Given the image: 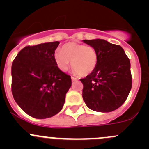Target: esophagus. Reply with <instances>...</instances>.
Here are the masks:
<instances>
[{"instance_id": "34e87169", "label": "esophagus", "mask_w": 149, "mask_h": 149, "mask_svg": "<svg viewBox=\"0 0 149 149\" xmlns=\"http://www.w3.org/2000/svg\"><path fill=\"white\" fill-rule=\"evenodd\" d=\"M71 79H72V81H76V80H78L77 78L73 77V76H71Z\"/></svg>"}]
</instances>
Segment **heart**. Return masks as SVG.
<instances>
[{
  "mask_svg": "<svg viewBox=\"0 0 149 149\" xmlns=\"http://www.w3.org/2000/svg\"><path fill=\"white\" fill-rule=\"evenodd\" d=\"M54 57L60 70L66 71L71 61L73 71L81 76L92 73L98 63V55L93 47L73 42L64 45L62 51H55Z\"/></svg>",
  "mask_w": 149,
  "mask_h": 149,
  "instance_id": "1",
  "label": "heart"
}]
</instances>
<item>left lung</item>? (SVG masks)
Masks as SVG:
<instances>
[{"label": "left lung", "mask_w": 149, "mask_h": 149, "mask_svg": "<svg viewBox=\"0 0 149 149\" xmlns=\"http://www.w3.org/2000/svg\"><path fill=\"white\" fill-rule=\"evenodd\" d=\"M96 49L98 63L92 73L80 79L84 101L96 112L115 110L127 100L132 87L130 60L121 46L101 39L84 40Z\"/></svg>", "instance_id": "8db88e82"}]
</instances>
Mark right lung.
Here are the masks:
<instances>
[{"label":"right lung","instance_id":"right-lung-1","mask_svg":"<svg viewBox=\"0 0 149 149\" xmlns=\"http://www.w3.org/2000/svg\"><path fill=\"white\" fill-rule=\"evenodd\" d=\"M59 44L26 46L12 63V94L22 110L32 118L45 119L58 114L71 86L70 76L55 62L54 55Z\"/></svg>","mask_w":149,"mask_h":149}]
</instances>
